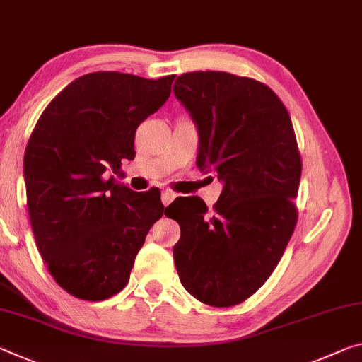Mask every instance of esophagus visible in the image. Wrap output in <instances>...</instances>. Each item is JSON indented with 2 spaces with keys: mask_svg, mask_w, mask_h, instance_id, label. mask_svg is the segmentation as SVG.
Listing matches in <instances>:
<instances>
[{
  "mask_svg": "<svg viewBox=\"0 0 362 362\" xmlns=\"http://www.w3.org/2000/svg\"><path fill=\"white\" fill-rule=\"evenodd\" d=\"M160 198H163V203L168 206V204H170L177 198V193L172 192V190H168V188H165V190H163V197H160Z\"/></svg>",
  "mask_w": 362,
  "mask_h": 362,
  "instance_id": "34e87169",
  "label": "esophagus"
}]
</instances>
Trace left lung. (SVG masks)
Here are the masks:
<instances>
[{
  "label": "left lung",
  "mask_w": 362,
  "mask_h": 362,
  "mask_svg": "<svg viewBox=\"0 0 362 362\" xmlns=\"http://www.w3.org/2000/svg\"><path fill=\"white\" fill-rule=\"evenodd\" d=\"M174 93L198 127L197 165L223 182L219 202L169 204L180 226L174 261L180 282L216 308L243 303L271 277L296 227L301 156L290 114L266 83L228 72L177 78Z\"/></svg>",
  "instance_id": "8db88e82"
}]
</instances>
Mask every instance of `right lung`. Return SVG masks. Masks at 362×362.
<instances>
[{"mask_svg": "<svg viewBox=\"0 0 362 362\" xmlns=\"http://www.w3.org/2000/svg\"><path fill=\"white\" fill-rule=\"evenodd\" d=\"M174 78L87 74L54 96L28 139L24 175L38 251L56 284L80 300L119 293L168 212L160 192L136 193L112 174L135 158V132L168 101Z\"/></svg>", "mask_w": 362, "mask_h": 362, "instance_id": "add662e5", "label": "right lung"}]
</instances>
